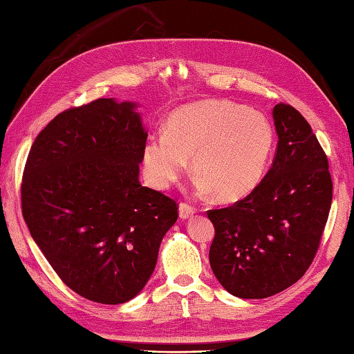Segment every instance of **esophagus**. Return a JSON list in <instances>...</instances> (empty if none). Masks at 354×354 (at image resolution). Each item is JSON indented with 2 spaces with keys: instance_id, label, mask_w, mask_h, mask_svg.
<instances>
[{
  "instance_id": "34e87169",
  "label": "esophagus",
  "mask_w": 354,
  "mask_h": 354,
  "mask_svg": "<svg viewBox=\"0 0 354 354\" xmlns=\"http://www.w3.org/2000/svg\"><path fill=\"white\" fill-rule=\"evenodd\" d=\"M178 214H180V217L186 220V218H189V217H192L194 214H196V207H194L189 203H185V201H182V203H180V206H178Z\"/></svg>"
}]
</instances>
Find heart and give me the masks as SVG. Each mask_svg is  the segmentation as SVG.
I'll return each instance as SVG.
<instances>
[{
  "label": "heart",
  "instance_id": "obj_1",
  "mask_svg": "<svg viewBox=\"0 0 354 354\" xmlns=\"http://www.w3.org/2000/svg\"><path fill=\"white\" fill-rule=\"evenodd\" d=\"M273 147V129L263 113L230 100H200L171 114L165 134L143 147L149 183L165 189L176 183L192 157L200 191L235 201L255 189Z\"/></svg>",
  "mask_w": 354,
  "mask_h": 354
}]
</instances>
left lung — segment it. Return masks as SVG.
<instances>
[{
    "mask_svg": "<svg viewBox=\"0 0 354 354\" xmlns=\"http://www.w3.org/2000/svg\"><path fill=\"white\" fill-rule=\"evenodd\" d=\"M278 148L272 168L249 196L211 209L209 263L234 297L261 299L297 283L313 263L333 198L327 154L302 114L273 108Z\"/></svg>",
    "mask_w": 354,
    "mask_h": 354,
    "instance_id": "1",
    "label": "left lung"
}]
</instances>
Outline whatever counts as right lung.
<instances>
[{
	"label": "right lung",
	"instance_id": "obj_1",
	"mask_svg": "<svg viewBox=\"0 0 354 354\" xmlns=\"http://www.w3.org/2000/svg\"><path fill=\"white\" fill-rule=\"evenodd\" d=\"M147 137L134 104L96 99L57 114L28 153L23 217L57 277L85 299L134 298L177 221V201L139 182Z\"/></svg>",
	"mask_w": 354,
	"mask_h": 354
}]
</instances>
